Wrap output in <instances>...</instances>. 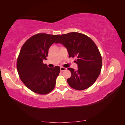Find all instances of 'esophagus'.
<instances>
[{
  "label": "esophagus",
  "instance_id": "1",
  "mask_svg": "<svg viewBox=\"0 0 125 125\" xmlns=\"http://www.w3.org/2000/svg\"><path fill=\"white\" fill-rule=\"evenodd\" d=\"M66 70H67V68H64V67H62V66H61V67H60V71L61 72H63L64 71H66Z\"/></svg>",
  "mask_w": 125,
  "mask_h": 125
}]
</instances>
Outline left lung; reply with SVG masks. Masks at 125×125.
Wrapping results in <instances>:
<instances>
[{
	"mask_svg": "<svg viewBox=\"0 0 125 125\" xmlns=\"http://www.w3.org/2000/svg\"><path fill=\"white\" fill-rule=\"evenodd\" d=\"M56 43L62 44L67 49L69 57L77 58V70L68 68L72 73L67 79L69 86L78 90L91 86L100 74L102 63L101 55L93 41L83 33L71 32L61 35Z\"/></svg>",
	"mask_w": 125,
	"mask_h": 125,
	"instance_id": "left-lung-1",
	"label": "left lung"
}]
</instances>
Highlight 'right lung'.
Returning a JSON list of instances; mask_svg holds the SVG:
<instances>
[{
    "label": "right lung",
    "mask_w": 125,
    "mask_h": 125,
    "mask_svg": "<svg viewBox=\"0 0 125 125\" xmlns=\"http://www.w3.org/2000/svg\"><path fill=\"white\" fill-rule=\"evenodd\" d=\"M60 35L37 33L22 46L17 60V70L20 80L32 92L47 94L53 89L59 75V66L48 68L42 62L47 60L49 48Z\"/></svg>",
    "instance_id": "right-lung-1"
}]
</instances>
